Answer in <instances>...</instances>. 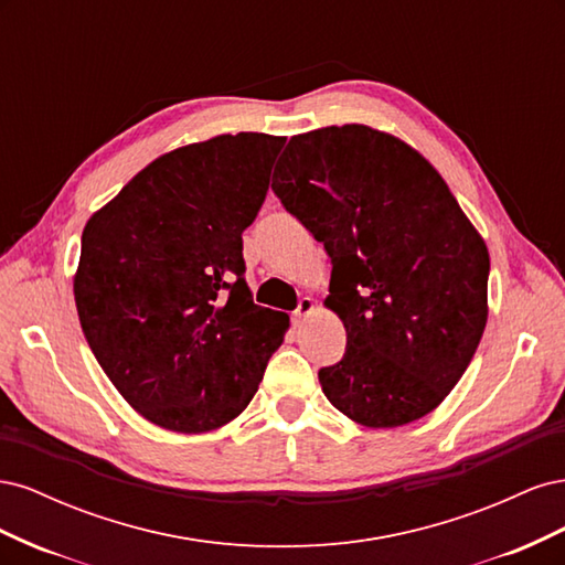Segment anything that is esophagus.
<instances>
[{"label": "esophagus", "mask_w": 565, "mask_h": 565, "mask_svg": "<svg viewBox=\"0 0 565 565\" xmlns=\"http://www.w3.org/2000/svg\"><path fill=\"white\" fill-rule=\"evenodd\" d=\"M313 309H316V301H313L311 297H301L299 303H297L295 313H292V316H295V322H301L306 316H311Z\"/></svg>", "instance_id": "1"}]
</instances>
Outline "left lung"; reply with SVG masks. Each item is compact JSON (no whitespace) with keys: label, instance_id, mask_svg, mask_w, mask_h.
<instances>
[{"label":"left lung","instance_id":"1","mask_svg":"<svg viewBox=\"0 0 565 565\" xmlns=\"http://www.w3.org/2000/svg\"><path fill=\"white\" fill-rule=\"evenodd\" d=\"M270 188L332 264L347 351L318 372L324 396L372 429L429 415L488 320V247L446 181L396 136L344 125L292 136Z\"/></svg>","mask_w":565,"mask_h":565}]
</instances>
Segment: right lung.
Masks as SVG:
<instances>
[{"instance_id":"obj_1","label":"right lung","mask_w":565,"mask_h":565,"mask_svg":"<svg viewBox=\"0 0 565 565\" xmlns=\"http://www.w3.org/2000/svg\"><path fill=\"white\" fill-rule=\"evenodd\" d=\"M282 136L224 134L150 162L84 226L75 303L98 365L148 422L200 434L254 398L289 318L256 306L243 231Z\"/></svg>"}]
</instances>
